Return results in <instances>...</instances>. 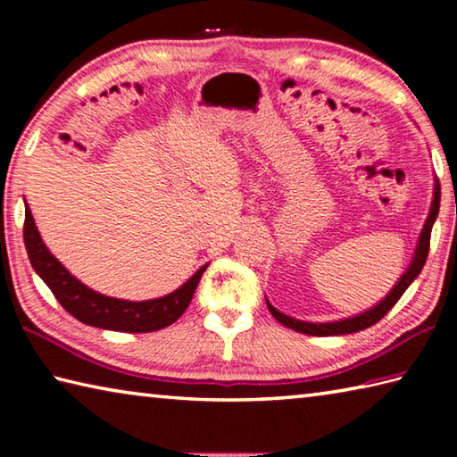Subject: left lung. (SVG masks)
I'll return each instance as SVG.
<instances>
[{"mask_svg":"<svg viewBox=\"0 0 457 457\" xmlns=\"http://www.w3.org/2000/svg\"><path fill=\"white\" fill-rule=\"evenodd\" d=\"M439 197H442V189H439V183H436V193H433V204H431V212H429V218L425 221L423 231H421V237H420V244H417V252H415V258L411 262V266L407 268V272L401 276V280L395 284V288L389 292V296L385 300H381V304H377L375 308H370V311L362 312L359 316H353V319H346V320H338V322H327V324H314V322H303V320H294L290 316H286L282 312H278L276 308L268 303V311L272 312L274 319L284 324V327H288L296 332H303V335H312V337H335V335H351V332H359V330H365L369 327H373L375 322H378L383 319V316L391 311L393 306L397 304V300L403 296V292L409 288V284H411L420 272L425 266V260H428V253H429V239H431V228H433V221L437 218V212H439Z\"/></svg>","mask_w":457,"mask_h":457,"instance_id":"left-lung-1","label":"left lung"}]
</instances>
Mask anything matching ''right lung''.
I'll return each mask as SVG.
<instances>
[{
	"instance_id": "add662e5",
	"label": "right lung",
	"mask_w": 457,
	"mask_h": 457,
	"mask_svg": "<svg viewBox=\"0 0 457 457\" xmlns=\"http://www.w3.org/2000/svg\"><path fill=\"white\" fill-rule=\"evenodd\" d=\"M24 244L29 264L34 266L36 274L48 284V288L58 303L64 306L66 312H71L76 320L90 324V327L119 332H153L173 324L187 311L201 274L207 268V264L201 266L181 288L163 298L130 303V300L104 296V294L90 290L88 286L76 280L44 245L28 205L24 220Z\"/></svg>"
}]
</instances>
